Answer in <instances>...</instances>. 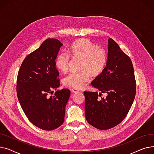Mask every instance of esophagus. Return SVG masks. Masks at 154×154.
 Here are the masks:
<instances>
[{
  "mask_svg": "<svg viewBox=\"0 0 154 154\" xmlns=\"http://www.w3.org/2000/svg\"><path fill=\"white\" fill-rule=\"evenodd\" d=\"M71 91V92H72V93H78L79 92V90H77V89H75V88H72V89L70 90Z\"/></svg>",
  "mask_w": 154,
  "mask_h": 154,
  "instance_id": "obj_1",
  "label": "esophagus"
}]
</instances>
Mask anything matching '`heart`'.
I'll list each match as a JSON object with an SVG mask.
<instances>
[{
	"mask_svg": "<svg viewBox=\"0 0 154 154\" xmlns=\"http://www.w3.org/2000/svg\"><path fill=\"white\" fill-rule=\"evenodd\" d=\"M68 52H60L55 59V66L62 72H66L70 66V56L81 59L79 72H71L63 79V85L69 88L80 89L90 79V74L94 77L99 75L106 68L108 60L106 51L91 40L82 38L76 40L69 48Z\"/></svg>",
	"mask_w": 154,
	"mask_h": 154,
	"instance_id": "1",
	"label": "heart"
}]
</instances>
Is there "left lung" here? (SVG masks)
<instances>
[{"instance_id": "obj_1", "label": "left lung", "mask_w": 154, "mask_h": 154, "mask_svg": "<svg viewBox=\"0 0 154 154\" xmlns=\"http://www.w3.org/2000/svg\"><path fill=\"white\" fill-rule=\"evenodd\" d=\"M108 51L106 68L91 82L102 93H107V97H102L101 93L99 95L94 92H84L86 120L100 130H107L122 122L130 110L136 94L131 59L111 38L108 40Z\"/></svg>"}]
</instances>
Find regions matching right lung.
Returning <instances> with one entry per match:
<instances>
[{"instance_id":"right-lung-1","label":"right lung","mask_w":154,"mask_h":154,"mask_svg":"<svg viewBox=\"0 0 154 154\" xmlns=\"http://www.w3.org/2000/svg\"><path fill=\"white\" fill-rule=\"evenodd\" d=\"M63 44L47 38L22 62L17 79V95L30 122L44 131H52L64 122L66 106L70 91L53 89L60 85L55 59Z\"/></svg>"}]
</instances>
